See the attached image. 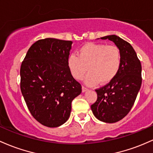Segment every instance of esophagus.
<instances>
[{"mask_svg":"<svg viewBox=\"0 0 153 153\" xmlns=\"http://www.w3.org/2000/svg\"><path fill=\"white\" fill-rule=\"evenodd\" d=\"M82 92H86V91L88 90V89H87V87H84V86H82Z\"/></svg>","mask_w":153,"mask_h":153,"instance_id":"esophagus-1","label":"esophagus"}]
</instances>
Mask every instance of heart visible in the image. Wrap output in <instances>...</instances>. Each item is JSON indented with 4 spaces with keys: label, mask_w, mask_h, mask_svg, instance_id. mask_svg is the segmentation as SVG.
Returning <instances> with one entry per match:
<instances>
[{
    "label": "heart",
    "mask_w": 153,
    "mask_h": 153,
    "mask_svg": "<svg viewBox=\"0 0 153 153\" xmlns=\"http://www.w3.org/2000/svg\"><path fill=\"white\" fill-rule=\"evenodd\" d=\"M68 69L76 79L85 78L87 85L94 86L98 82L106 84L111 82L119 71L121 53L117 46L90 42L78 51V56L71 54L67 60Z\"/></svg>",
    "instance_id": "b5f03b06"
}]
</instances>
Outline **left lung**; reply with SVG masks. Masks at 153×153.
<instances>
[{"instance_id": "left-lung-1", "label": "left lung", "mask_w": 153, "mask_h": 153, "mask_svg": "<svg viewBox=\"0 0 153 153\" xmlns=\"http://www.w3.org/2000/svg\"><path fill=\"white\" fill-rule=\"evenodd\" d=\"M114 42L121 53V65L116 76L104 87L96 90L97 99L91 105L97 119L115 123L128 114L142 85V66L132 46L116 35L100 37Z\"/></svg>"}]
</instances>
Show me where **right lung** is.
Returning a JSON list of instances; mask_svg holds the SVG:
<instances>
[{"mask_svg": "<svg viewBox=\"0 0 153 153\" xmlns=\"http://www.w3.org/2000/svg\"><path fill=\"white\" fill-rule=\"evenodd\" d=\"M71 41L45 38L27 51L20 68L22 95L32 116L48 127H58L70 116L71 102L82 92L67 60Z\"/></svg>", "mask_w": 153, "mask_h": 153, "instance_id": "obj_1", "label": "right lung"}]
</instances>
